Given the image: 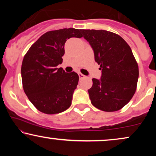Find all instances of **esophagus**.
<instances>
[{
	"instance_id": "1",
	"label": "esophagus",
	"mask_w": 156,
	"mask_h": 156,
	"mask_svg": "<svg viewBox=\"0 0 156 156\" xmlns=\"http://www.w3.org/2000/svg\"><path fill=\"white\" fill-rule=\"evenodd\" d=\"M78 76H79V78H80V79H81V78H83L84 77V75L82 74V73H78Z\"/></svg>"
}]
</instances>
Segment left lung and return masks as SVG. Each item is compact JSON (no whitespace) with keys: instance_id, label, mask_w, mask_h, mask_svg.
I'll return each instance as SVG.
<instances>
[{"instance_id":"obj_1","label":"left lung","mask_w":156,"mask_h":156,"mask_svg":"<svg viewBox=\"0 0 156 156\" xmlns=\"http://www.w3.org/2000/svg\"><path fill=\"white\" fill-rule=\"evenodd\" d=\"M102 70L101 80L92 79L88 90L91 103L103 112H117L136 90L139 67L128 44L119 35L105 30L82 29Z\"/></svg>"}]
</instances>
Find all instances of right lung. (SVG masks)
I'll return each mask as SVG.
<instances>
[{
  "instance_id": "right-lung-1",
  "label": "right lung",
  "mask_w": 156,
  "mask_h": 156,
  "mask_svg": "<svg viewBox=\"0 0 156 156\" xmlns=\"http://www.w3.org/2000/svg\"><path fill=\"white\" fill-rule=\"evenodd\" d=\"M82 37L80 29L72 28L48 31L24 55L21 67L23 90L39 112L58 114L71 105L79 77L57 66L63 61L66 41Z\"/></svg>"
}]
</instances>
